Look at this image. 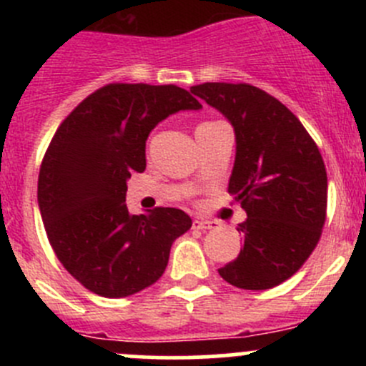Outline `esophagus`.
<instances>
[{
    "mask_svg": "<svg viewBox=\"0 0 366 366\" xmlns=\"http://www.w3.org/2000/svg\"><path fill=\"white\" fill-rule=\"evenodd\" d=\"M193 228H198V230H216L217 223L216 221H207V219H194Z\"/></svg>",
    "mask_w": 366,
    "mask_h": 366,
    "instance_id": "34e87169",
    "label": "esophagus"
}]
</instances>
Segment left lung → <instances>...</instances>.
<instances>
[{
  "instance_id": "obj_1",
  "label": "left lung",
  "mask_w": 366,
  "mask_h": 366,
  "mask_svg": "<svg viewBox=\"0 0 366 366\" xmlns=\"http://www.w3.org/2000/svg\"><path fill=\"white\" fill-rule=\"evenodd\" d=\"M191 92L219 109L235 129L237 154L228 193L248 219L242 248L219 269L224 282L265 290L296 274L322 235L327 175L319 147L299 118L248 83H204Z\"/></svg>"
}]
</instances>
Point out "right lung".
I'll return each mask as SVG.
<instances>
[{"mask_svg": "<svg viewBox=\"0 0 366 366\" xmlns=\"http://www.w3.org/2000/svg\"><path fill=\"white\" fill-rule=\"evenodd\" d=\"M202 104L175 84L109 83L76 106L54 132L39 173V207L58 260L84 289L127 297L156 283L173 241L193 221L156 207L131 216L127 179L147 166L150 131Z\"/></svg>", "mask_w": 366, "mask_h": 366, "instance_id": "1", "label": "right lung"}]
</instances>
